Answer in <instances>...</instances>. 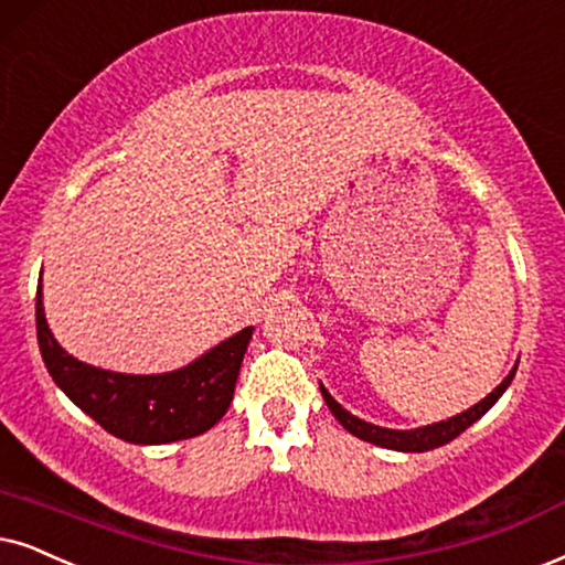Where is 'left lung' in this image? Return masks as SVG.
<instances>
[{"label": "left lung", "instance_id": "1", "mask_svg": "<svg viewBox=\"0 0 565 565\" xmlns=\"http://www.w3.org/2000/svg\"><path fill=\"white\" fill-rule=\"evenodd\" d=\"M513 375H516V367H513L511 373L503 377V383L498 385V388L492 391V394L484 396L480 404L469 406L467 412L456 414V417L440 419V423H433V425H427V427H417V430H388V427L370 425V423H365V419L354 417L352 412H347L344 406H341L331 394H328L323 383H320V394H323L328 409L333 412V417L339 419L341 425H344V430L356 435V438H362V440H367V443H375V446H383V448H394V451L423 454V451H433V448H438V446H446V443H451L456 435H461L463 430H467L469 425H475L477 419H480L482 414L488 412L490 406L503 396V391L511 385Z\"/></svg>", "mask_w": 565, "mask_h": 565}]
</instances>
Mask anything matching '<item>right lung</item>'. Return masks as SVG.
Instances as JSON below:
<instances>
[{
  "instance_id": "add662e5",
  "label": "right lung",
  "mask_w": 565,
  "mask_h": 565,
  "mask_svg": "<svg viewBox=\"0 0 565 565\" xmlns=\"http://www.w3.org/2000/svg\"><path fill=\"white\" fill-rule=\"evenodd\" d=\"M35 333L49 375L70 396V402L117 438L138 446H161L195 438L224 417L253 339V326L221 341L188 367L161 375L111 373L85 365L56 344L49 331L39 284Z\"/></svg>"
}]
</instances>
